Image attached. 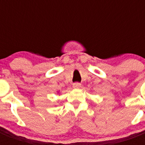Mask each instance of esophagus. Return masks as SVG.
<instances>
[{"instance_id": "34e87169", "label": "esophagus", "mask_w": 145, "mask_h": 145, "mask_svg": "<svg viewBox=\"0 0 145 145\" xmlns=\"http://www.w3.org/2000/svg\"><path fill=\"white\" fill-rule=\"evenodd\" d=\"M80 86H81V84H80V83H74V84H73V87H74V88H80Z\"/></svg>"}]
</instances>
